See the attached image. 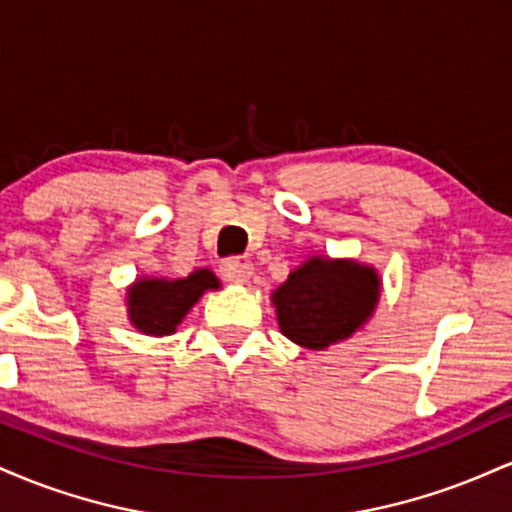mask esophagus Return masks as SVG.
Segmentation results:
<instances>
[{"instance_id": "esophagus-1", "label": "esophagus", "mask_w": 512, "mask_h": 512, "mask_svg": "<svg viewBox=\"0 0 512 512\" xmlns=\"http://www.w3.org/2000/svg\"><path fill=\"white\" fill-rule=\"evenodd\" d=\"M255 267H252L250 257L238 255V257H228V260L221 262V276L231 284H245L250 279Z\"/></svg>"}]
</instances>
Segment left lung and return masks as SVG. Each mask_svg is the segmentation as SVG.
Returning a JSON list of instances; mask_svg holds the SVG:
<instances>
[{
    "label": "left lung",
    "mask_w": 512,
    "mask_h": 512,
    "mask_svg": "<svg viewBox=\"0 0 512 512\" xmlns=\"http://www.w3.org/2000/svg\"><path fill=\"white\" fill-rule=\"evenodd\" d=\"M383 279L373 264L351 257L310 255L272 291L279 330L310 351L344 342L378 308Z\"/></svg>",
    "instance_id": "8db88e82"
}]
</instances>
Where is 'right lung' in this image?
Masks as SVG:
<instances>
[{
    "instance_id": "1",
    "label": "right lung",
    "mask_w": 512,
    "mask_h": 512,
    "mask_svg": "<svg viewBox=\"0 0 512 512\" xmlns=\"http://www.w3.org/2000/svg\"><path fill=\"white\" fill-rule=\"evenodd\" d=\"M221 281L202 267L180 279L139 276L127 289V317L146 337H170L207 291H219Z\"/></svg>"
}]
</instances>
